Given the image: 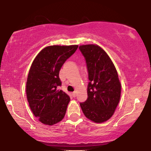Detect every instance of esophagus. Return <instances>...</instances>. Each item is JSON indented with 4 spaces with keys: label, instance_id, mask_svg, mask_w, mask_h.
<instances>
[{
    "label": "esophagus",
    "instance_id": "34e87169",
    "mask_svg": "<svg viewBox=\"0 0 151 151\" xmlns=\"http://www.w3.org/2000/svg\"><path fill=\"white\" fill-rule=\"evenodd\" d=\"M72 96H73V97H75L76 96V91H74V92H72Z\"/></svg>",
    "mask_w": 151,
    "mask_h": 151
}]
</instances>
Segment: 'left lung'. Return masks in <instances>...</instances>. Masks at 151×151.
Listing matches in <instances>:
<instances>
[{"label":"left lung","mask_w":151,"mask_h":151,"mask_svg":"<svg viewBox=\"0 0 151 151\" xmlns=\"http://www.w3.org/2000/svg\"><path fill=\"white\" fill-rule=\"evenodd\" d=\"M79 50L87 66L88 98L80 103L84 116L103 123L114 115L121 97V85L117 71L107 53L97 45H83Z\"/></svg>","instance_id":"1"}]
</instances>
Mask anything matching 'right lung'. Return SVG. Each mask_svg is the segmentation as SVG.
Returning <instances> with one entry per match:
<instances>
[{"mask_svg": "<svg viewBox=\"0 0 151 151\" xmlns=\"http://www.w3.org/2000/svg\"><path fill=\"white\" fill-rule=\"evenodd\" d=\"M78 45H51L42 49L32 62L26 83L27 101L32 114L45 125L52 126L65 117L70 98L58 89L59 73Z\"/></svg>", "mask_w": 151, "mask_h": 151, "instance_id": "add662e5", "label": "right lung"}]
</instances>
